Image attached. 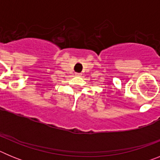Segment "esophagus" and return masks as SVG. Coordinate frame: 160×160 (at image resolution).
Instances as JSON below:
<instances>
[{
	"instance_id": "1",
	"label": "esophagus",
	"mask_w": 160,
	"mask_h": 160,
	"mask_svg": "<svg viewBox=\"0 0 160 160\" xmlns=\"http://www.w3.org/2000/svg\"><path fill=\"white\" fill-rule=\"evenodd\" d=\"M76 75H77V76H81V75H82V73H76Z\"/></svg>"
}]
</instances>
